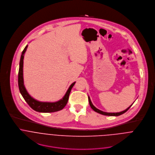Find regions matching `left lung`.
Returning a JSON list of instances; mask_svg holds the SVG:
<instances>
[{
	"label": "left lung",
	"instance_id": "obj_1",
	"mask_svg": "<svg viewBox=\"0 0 155 155\" xmlns=\"http://www.w3.org/2000/svg\"><path fill=\"white\" fill-rule=\"evenodd\" d=\"M88 101H89V103H90V107H91V108L94 110V111H95L97 113H99L100 114H102V115H107V116H119V115H121L122 114H123L124 113L126 112L127 110H129V108L132 106L130 105L127 108H126L125 110H124V111H122V112H117V113H107V112H103V111H101V110L97 109L96 107H95L93 104H92L91 101V99H90V97L88 96Z\"/></svg>",
	"mask_w": 155,
	"mask_h": 155
}]
</instances>
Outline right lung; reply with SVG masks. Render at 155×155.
Returning <instances> with one entry per match:
<instances>
[{
	"label": "right lung",
	"instance_id": "1",
	"mask_svg": "<svg viewBox=\"0 0 155 155\" xmlns=\"http://www.w3.org/2000/svg\"><path fill=\"white\" fill-rule=\"evenodd\" d=\"M28 45H26L24 50L22 52L20 62H19V68L18 72V86L20 93L23 97L25 101L28 105L35 111L42 113H51L59 111L64 108L67 104L69 97L70 93L75 82H74L69 86L68 90L66 92L65 94L61 100L54 102H40L32 97L28 93L26 87L24 84L23 80V59L24 54L27 50Z\"/></svg>",
	"mask_w": 155,
	"mask_h": 155
}]
</instances>
